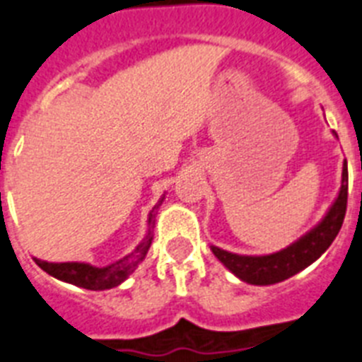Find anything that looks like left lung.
<instances>
[{
	"instance_id": "8db88e82",
	"label": "left lung",
	"mask_w": 362,
	"mask_h": 362,
	"mask_svg": "<svg viewBox=\"0 0 362 362\" xmlns=\"http://www.w3.org/2000/svg\"><path fill=\"white\" fill-rule=\"evenodd\" d=\"M346 203H348V166L344 160L339 196L319 223L308 230L304 236L298 238L295 243L287 245L282 251L264 256L234 255L216 245H211V249L216 258L243 282L252 284V286H271V284L282 282L300 273L326 252V249L332 245L341 230L346 214Z\"/></svg>"
}]
</instances>
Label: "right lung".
<instances>
[{
  "mask_svg": "<svg viewBox=\"0 0 362 362\" xmlns=\"http://www.w3.org/2000/svg\"><path fill=\"white\" fill-rule=\"evenodd\" d=\"M165 196L160 197L153 209H151L150 216H148V233L144 240L139 243L134 249V252H129L128 256L120 258L115 264H110L106 267H95L91 264H84V262H62V264H54V262H45L34 258L36 265L42 267L43 271L51 276L58 278L62 282L73 284V286L84 287V289H91V291H104V289H111L124 282L129 274L134 273L139 267V264L144 260L148 249L153 240V223H156V212L159 205L163 203Z\"/></svg>",
  "mask_w": 362,
  "mask_h": 362,
  "instance_id": "add662e5",
  "label": "right lung"
}]
</instances>
